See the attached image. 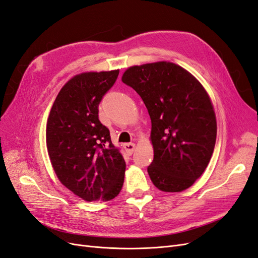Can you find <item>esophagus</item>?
<instances>
[{
  "label": "esophagus",
  "instance_id": "esophagus-1",
  "mask_svg": "<svg viewBox=\"0 0 258 258\" xmlns=\"http://www.w3.org/2000/svg\"><path fill=\"white\" fill-rule=\"evenodd\" d=\"M123 148H124V151H126V153L128 155H131L135 151L136 144L135 143H126V144H123Z\"/></svg>",
  "mask_w": 258,
  "mask_h": 258
}]
</instances>
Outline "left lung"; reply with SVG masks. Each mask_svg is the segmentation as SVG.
<instances>
[{"instance_id": "obj_1", "label": "left lung", "mask_w": 258, "mask_h": 258, "mask_svg": "<svg viewBox=\"0 0 258 258\" xmlns=\"http://www.w3.org/2000/svg\"><path fill=\"white\" fill-rule=\"evenodd\" d=\"M142 98L152 120L154 159L147 172L161 191H183L208 167L216 141V117L207 90L169 61L134 66L121 77Z\"/></svg>"}]
</instances>
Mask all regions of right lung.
Here are the masks:
<instances>
[{
  "instance_id": "obj_1",
  "label": "right lung",
  "mask_w": 258,
  "mask_h": 258,
  "mask_svg": "<svg viewBox=\"0 0 258 258\" xmlns=\"http://www.w3.org/2000/svg\"><path fill=\"white\" fill-rule=\"evenodd\" d=\"M119 70L84 72L59 91L46 124V146L59 181L83 200L108 201L121 190L126 171L110 130L99 120V103Z\"/></svg>"
}]
</instances>
